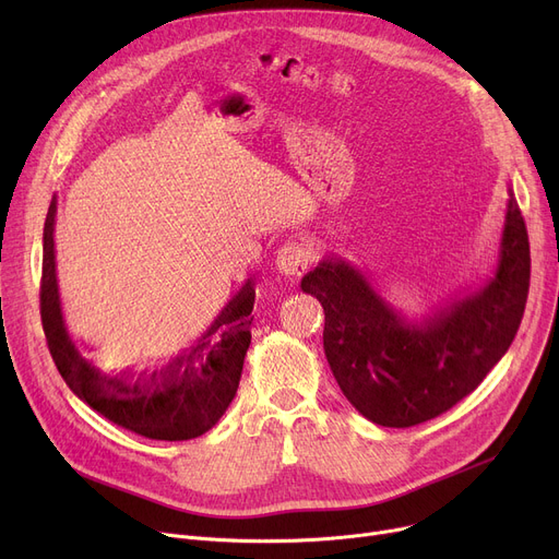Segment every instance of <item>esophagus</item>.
I'll return each instance as SVG.
<instances>
[{
  "instance_id": "34e87169",
  "label": "esophagus",
  "mask_w": 559,
  "mask_h": 559,
  "mask_svg": "<svg viewBox=\"0 0 559 559\" xmlns=\"http://www.w3.org/2000/svg\"><path fill=\"white\" fill-rule=\"evenodd\" d=\"M312 260H314V249L304 240H295V242H287L278 249L276 270L281 276L297 278L308 272Z\"/></svg>"
}]
</instances>
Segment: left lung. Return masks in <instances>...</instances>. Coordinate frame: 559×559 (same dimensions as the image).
Segmentation results:
<instances>
[{"mask_svg": "<svg viewBox=\"0 0 559 559\" xmlns=\"http://www.w3.org/2000/svg\"><path fill=\"white\" fill-rule=\"evenodd\" d=\"M527 285L531 245L512 188L493 274L419 321L394 310L337 255L301 281L324 308V350L340 390L385 428L435 419L483 383L519 331Z\"/></svg>", "mask_w": 559, "mask_h": 559, "instance_id": "obj_1", "label": "left lung"}]
</instances>
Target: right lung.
Masks as SVG:
<instances>
[{"instance_id":"obj_1","label":"right lung","mask_w":559,"mask_h":559,"mask_svg":"<svg viewBox=\"0 0 559 559\" xmlns=\"http://www.w3.org/2000/svg\"><path fill=\"white\" fill-rule=\"evenodd\" d=\"M53 224L56 197L43 230L40 317L49 354L66 385L95 413L142 437L183 442L209 432L240 385L251 344V281L181 354L150 369H110L68 331L56 281Z\"/></svg>"}]
</instances>
